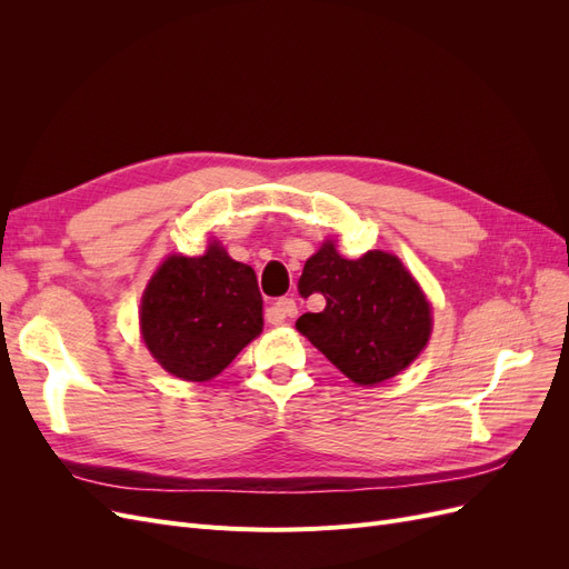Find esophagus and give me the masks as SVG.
<instances>
[{
	"mask_svg": "<svg viewBox=\"0 0 569 569\" xmlns=\"http://www.w3.org/2000/svg\"><path fill=\"white\" fill-rule=\"evenodd\" d=\"M297 311H299L297 301L284 297V299H278V301H274V303L268 308L266 320H268L270 325H282L287 318H295Z\"/></svg>",
	"mask_w": 569,
	"mask_h": 569,
	"instance_id": "esophagus-1",
	"label": "esophagus"
}]
</instances>
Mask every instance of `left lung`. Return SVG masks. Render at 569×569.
I'll return each instance as SVG.
<instances>
[{
	"mask_svg": "<svg viewBox=\"0 0 569 569\" xmlns=\"http://www.w3.org/2000/svg\"><path fill=\"white\" fill-rule=\"evenodd\" d=\"M301 297H325L297 330L351 382L372 387L406 370L432 335V306L401 258L368 251L343 258L332 239L306 261Z\"/></svg>",
	"mask_w": 569,
	"mask_h": 569,
	"instance_id": "1",
	"label": "left lung"
}]
</instances>
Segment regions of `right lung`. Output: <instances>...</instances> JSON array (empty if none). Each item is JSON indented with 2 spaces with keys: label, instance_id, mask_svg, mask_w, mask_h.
<instances>
[{
  "label": "right lung",
  "instance_id": "1",
  "mask_svg": "<svg viewBox=\"0 0 569 569\" xmlns=\"http://www.w3.org/2000/svg\"><path fill=\"white\" fill-rule=\"evenodd\" d=\"M261 330L256 272L216 239L203 256H168L142 295L147 349L163 370L187 382L213 380Z\"/></svg>",
  "mask_w": 569,
  "mask_h": 569
}]
</instances>
